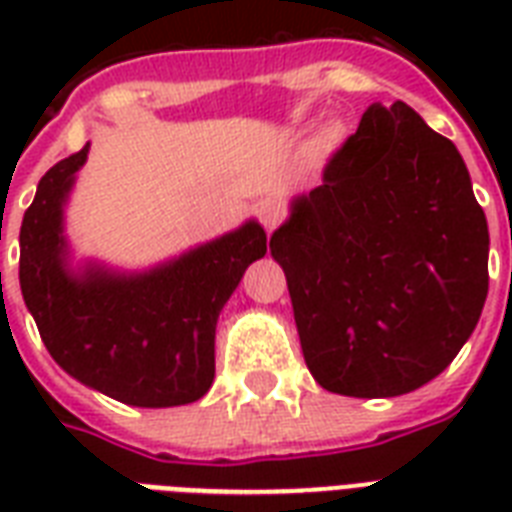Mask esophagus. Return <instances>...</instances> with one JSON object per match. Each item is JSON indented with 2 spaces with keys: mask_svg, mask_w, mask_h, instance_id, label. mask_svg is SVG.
Returning a JSON list of instances; mask_svg holds the SVG:
<instances>
[{
  "mask_svg": "<svg viewBox=\"0 0 512 512\" xmlns=\"http://www.w3.org/2000/svg\"><path fill=\"white\" fill-rule=\"evenodd\" d=\"M257 215H260V223H263V228L268 233L276 228V225L284 220V207H281V201L276 199H265L260 201V207H257Z\"/></svg>",
  "mask_w": 512,
  "mask_h": 512,
  "instance_id": "esophagus-1",
  "label": "esophagus"
}]
</instances>
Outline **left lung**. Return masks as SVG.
Wrapping results in <instances>:
<instances>
[{
    "mask_svg": "<svg viewBox=\"0 0 512 512\" xmlns=\"http://www.w3.org/2000/svg\"><path fill=\"white\" fill-rule=\"evenodd\" d=\"M305 364L329 393L404 396L444 372L489 292V228L452 140L372 103L271 236Z\"/></svg>",
    "mask_w": 512,
    "mask_h": 512,
    "instance_id": "8db88e82",
    "label": "left lung"
}]
</instances>
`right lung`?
I'll use <instances>...</instances> for the list:
<instances>
[{
	"label": "right lung",
	"instance_id": "obj_1",
	"mask_svg": "<svg viewBox=\"0 0 512 512\" xmlns=\"http://www.w3.org/2000/svg\"><path fill=\"white\" fill-rule=\"evenodd\" d=\"M90 154L58 162L39 180L20 225V292L55 364L130 406L199 401L215 380L217 316L268 236L247 220L220 239L148 271L71 265L66 204Z\"/></svg>",
	"mask_w": 512,
	"mask_h": 512
}]
</instances>
